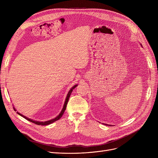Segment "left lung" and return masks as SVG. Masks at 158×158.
<instances>
[{
  "label": "left lung",
  "mask_w": 158,
  "mask_h": 158,
  "mask_svg": "<svg viewBox=\"0 0 158 158\" xmlns=\"http://www.w3.org/2000/svg\"><path fill=\"white\" fill-rule=\"evenodd\" d=\"M105 125H106V124H105ZM110 126H111V125H110Z\"/></svg>",
  "instance_id": "obj_1"
}]
</instances>
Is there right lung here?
I'll use <instances>...</instances> for the list:
<instances>
[{
	"mask_svg": "<svg viewBox=\"0 0 158 158\" xmlns=\"http://www.w3.org/2000/svg\"><path fill=\"white\" fill-rule=\"evenodd\" d=\"M77 85H78V84H76V85H74V86H73V87H72V88H70V89L69 90V92H68L67 95H66V99H65V102H64V103L63 107V109H62L60 113H59V114L58 116H56V117L55 118H54L51 119V120L47 121H35V120H32V119L29 118L28 117H26V116H24V115H23V114H22L20 113H18V111H17V113L19 114V115H20V116H22V117H23V118H25L26 119H27V121H30V122H31V123H35V124H36V125H44H44H50V124H51V123H54V122H55V121H58L59 119H60V118H61V117L63 116V113H64V111H65V109H66V105H67V103H68L69 98H70V94H71L72 92H73V89H74L76 86H77ZM14 109L15 110V111H16V109L14 108Z\"/></svg>",
	"mask_w": 158,
	"mask_h": 158,
	"instance_id": "1",
	"label": "right lung"
}]
</instances>
